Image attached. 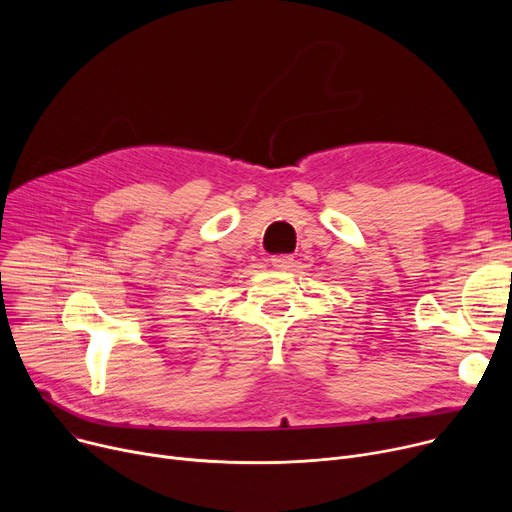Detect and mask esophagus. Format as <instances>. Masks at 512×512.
Segmentation results:
<instances>
[{
	"mask_svg": "<svg viewBox=\"0 0 512 512\" xmlns=\"http://www.w3.org/2000/svg\"><path fill=\"white\" fill-rule=\"evenodd\" d=\"M270 261H272V265L276 267V270H290V267L294 265V257L292 255H274Z\"/></svg>",
	"mask_w": 512,
	"mask_h": 512,
	"instance_id": "obj_1",
	"label": "esophagus"
}]
</instances>
